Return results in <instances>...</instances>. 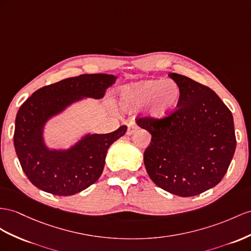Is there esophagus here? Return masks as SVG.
I'll return each mask as SVG.
<instances>
[{
    "instance_id": "1",
    "label": "esophagus",
    "mask_w": 251,
    "mask_h": 251,
    "mask_svg": "<svg viewBox=\"0 0 251 251\" xmlns=\"http://www.w3.org/2000/svg\"><path fill=\"white\" fill-rule=\"evenodd\" d=\"M137 129H138V125H137L136 122H130V123L128 124L127 134H132Z\"/></svg>"
}]
</instances>
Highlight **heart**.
Instances as JSON below:
<instances>
[{"mask_svg":"<svg viewBox=\"0 0 251 251\" xmlns=\"http://www.w3.org/2000/svg\"><path fill=\"white\" fill-rule=\"evenodd\" d=\"M120 100L122 107L126 110L149 105L150 117L161 120L178 108L181 100V89L173 80H142L122 88Z\"/></svg>","mask_w":251,"mask_h":251,"instance_id":"heart-1","label":"heart"}]
</instances>
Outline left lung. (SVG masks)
<instances>
[{"label":"left lung","mask_w":251,"mask_h":251,"mask_svg":"<svg viewBox=\"0 0 251 251\" xmlns=\"http://www.w3.org/2000/svg\"><path fill=\"white\" fill-rule=\"evenodd\" d=\"M169 76L181 89L178 108L161 120L136 119L151 134L144 164L159 188L195 196L215 187L228 171L236 146L233 117L209 87L177 73Z\"/></svg>","instance_id":"left-lung-1"}]
</instances>
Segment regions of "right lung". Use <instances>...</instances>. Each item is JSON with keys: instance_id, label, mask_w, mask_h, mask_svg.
<instances>
[{"instance_id": "1", "label": "right lung", "mask_w": 251, "mask_h": 251, "mask_svg": "<svg viewBox=\"0 0 251 251\" xmlns=\"http://www.w3.org/2000/svg\"><path fill=\"white\" fill-rule=\"evenodd\" d=\"M117 77L82 74L37 90L16 117L14 144L28 180L44 192L70 196L89 188L100 177L107 151L124 136L127 126L105 134H86L67 151L49 150L43 141L48 120L83 98L101 99Z\"/></svg>"}]
</instances>
